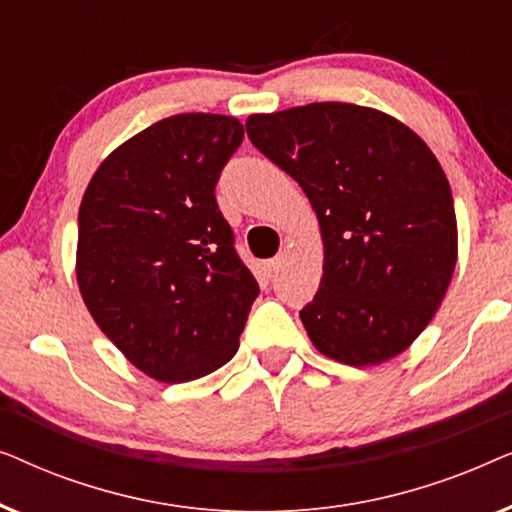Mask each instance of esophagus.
I'll use <instances>...</instances> for the list:
<instances>
[{
  "label": "esophagus",
  "mask_w": 512,
  "mask_h": 512,
  "mask_svg": "<svg viewBox=\"0 0 512 512\" xmlns=\"http://www.w3.org/2000/svg\"><path fill=\"white\" fill-rule=\"evenodd\" d=\"M282 263H284V258H282V256L270 258V261L265 263V272H268V275H275V272L282 270Z\"/></svg>",
  "instance_id": "1"
}]
</instances>
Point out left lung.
Listing matches in <instances>:
<instances>
[{
  "label": "left lung",
  "instance_id": "8db88e82",
  "mask_svg": "<svg viewBox=\"0 0 512 512\" xmlns=\"http://www.w3.org/2000/svg\"><path fill=\"white\" fill-rule=\"evenodd\" d=\"M247 135L317 214L324 275L300 310L312 345L354 368L405 352L443 303L459 254L433 151L398 118L349 102L251 114Z\"/></svg>",
  "mask_w": 512,
  "mask_h": 512
}]
</instances>
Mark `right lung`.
<instances>
[{
    "label": "right lung",
    "mask_w": 512,
    "mask_h": 512,
    "mask_svg": "<svg viewBox=\"0 0 512 512\" xmlns=\"http://www.w3.org/2000/svg\"><path fill=\"white\" fill-rule=\"evenodd\" d=\"M244 137L235 116L177 114L116 146L79 207L76 282L90 317L156 382L233 359L258 284L216 205Z\"/></svg>",
    "instance_id": "1"
}]
</instances>
